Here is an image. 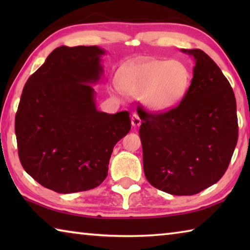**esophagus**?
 Wrapping results in <instances>:
<instances>
[{"instance_id": "1", "label": "esophagus", "mask_w": 250, "mask_h": 250, "mask_svg": "<svg viewBox=\"0 0 250 250\" xmlns=\"http://www.w3.org/2000/svg\"><path fill=\"white\" fill-rule=\"evenodd\" d=\"M131 124L134 126V128H137V126H140L141 125V119L140 117H139L138 113H133L132 117H131Z\"/></svg>"}]
</instances>
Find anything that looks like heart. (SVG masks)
<instances>
[{
    "label": "heart",
    "instance_id": "1",
    "mask_svg": "<svg viewBox=\"0 0 250 250\" xmlns=\"http://www.w3.org/2000/svg\"><path fill=\"white\" fill-rule=\"evenodd\" d=\"M118 79L126 95L143 97L146 107L158 112L175 107L184 98L191 83L186 66L171 59L133 62L122 67Z\"/></svg>",
    "mask_w": 250,
    "mask_h": 250
}]
</instances>
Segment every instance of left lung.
Instances as JSON below:
<instances>
[{
  "instance_id": "1",
  "label": "left lung",
  "mask_w": 250,
  "mask_h": 250,
  "mask_svg": "<svg viewBox=\"0 0 250 250\" xmlns=\"http://www.w3.org/2000/svg\"><path fill=\"white\" fill-rule=\"evenodd\" d=\"M191 86L179 105L162 113L143 111L139 130L149 183L172 195H194L225 174L238 139L236 99L219 67L201 49Z\"/></svg>"
}]
</instances>
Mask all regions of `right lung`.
Wrapping results in <instances>:
<instances>
[{
    "label": "right lung",
    "instance_id": "obj_1",
    "mask_svg": "<svg viewBox=\"0 0 250 250\" xmlns=\"http://www.w3.org/2000/svg\"><path fill=\"white\" fill-rule=\"evenodd\" d=\"M97 46H61L27 79L15 117L24 170L62 194L88 191L108 175L113 146L131 129L129 112L97 110L92 83L104 73Z\"/></svg>",
    "mask_w": 250,
    "mask_h": 250
}]
</instances>
